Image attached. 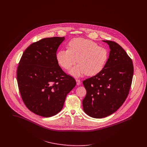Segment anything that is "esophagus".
Wrapping results in <instances>:
<instances>
[{"mask_svg": "<svg viewBox=\"0 0 147 147\" xmlns=\"http://www.w3.org/2000/svg\"><path fill=\"white\" fill-rule=\"evenodd\" d=\"M76 84H77L78 85H79L81 84V81H80L79 79H77L76 80Z\"/></svg>", "mask_w": 147, "mask_h": 147, "instance_id": "1", "label": "esophagus"}]
</instances>
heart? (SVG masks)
<instances>
[{"label": "heart", "mask_w": 147, "mask_h": 147, "mask_svg": "<svg viewBox=\"0 0 147 147\" xmlns=\"http://www.w3.org/2000/svg\"><path fill=\"white\" fill-rule=\"evenodd\" d=\"M56 57L58 64L66 70L75 65L78 60L79 64L70 72L75 76L84 74L94 76L104 68L109 53L105 47L98 46L92 41L75 38L69 43L68 49L59 51Z\"/></svg>", "instance_id": "heart-1"}]
</instances>
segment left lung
Instances as JSON below:
<instances>
[{"label": "left lung", "instance_id": "left-lung-1", "mask_svg": "<svg viewBox=\"0 0 147 147\" xmlns=\"http://www.w3.org/2000/svg\"><path fill=\"white\" fill-rule=\"evenodd\" d=\"M104 42L110 49L104 68L83 82L86 90L83 110L96 118L109 116L122 106L128 95L134 75L132 61L125 50L114 41Z\"/></svg>", "mask_w": 147, "mask_h": 147}]
</instances>
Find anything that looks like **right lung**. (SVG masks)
<instances>
[{
	"instance_id": "1",
	"label": "right lung",
	"mask_w": 147,
	"mask_h": 147,
	"mask_svg": "<svg viewBox=\"0 0 147 147\" xmlns=\"http://www.w3.org/2000/svg\"><path fill=\"white\" fill-rule=\"evenodd\" d=\"M64 40V37H54L32 43L23 53L18 67L22 101L29 110L43 117L61 111L67 95L76 84L57 60L58 48Z\"/></svg>"
}]
</instances>
